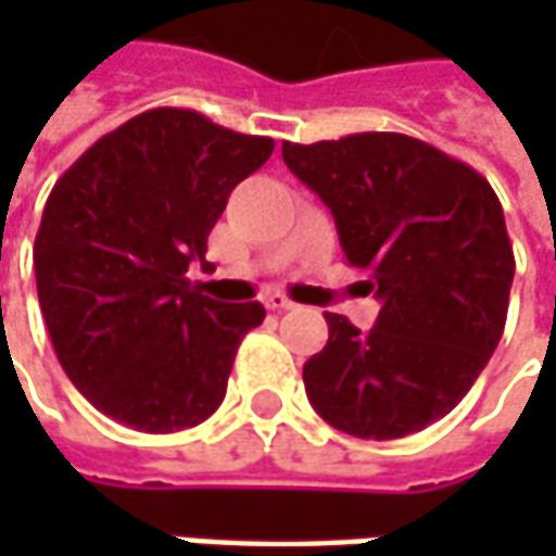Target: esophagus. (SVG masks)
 <instances>
[{
  "instance_id": "esophagus-1",
  "label": "esophagus",
  "mask_w": 556,
  "mask_h": 556,
  "mask_svg": "<svg viewBox=\"0 0 556 556\" xmlns=\"http://www.w3.org/2000/svg\"><path fill=\"white\" fill-rule=\"evenodd\" d=\"M263 303H266V309H271V312L293 309V300H290V296H285V293H266V296H263Z\"/></svg>"
}]
</instances>
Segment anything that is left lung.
Masks as SVG:
<instances>
[{"mask_svg": "<svg viewBox=\"0 0 556 556\" xmlns=\"http://www.w3.org/2000/svg\"><path fill=\"white\" fill-rule=\"evenodd\" d=\"M290 173L331 206L346 263L380 300L371 331L328 312L303 365L312 408L358 439H399L445 417L495 353L514 247L492 185L402 132L281 144Z\"/></svg>", "mask_w": 556, "mask_h": 556, "instance_id": "8db88e82", "label": "left lung"}]
</instances>
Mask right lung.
<instances>
[{"mask_svg": "<svg viewBox=\"0 0 556 556\" xmlns=\"http://www.w3.org/2000/svg\"><path fill=\"white\" fill-rule=\"evenodd\" d=\"M275 141L188 108L126 119L54 182L33 244L54 355L101 415L176 433L219 408L235 353L263 303H219L191 285L228 194Z\"/></svg>", "mask_w": 556, "mask_h": 556, "instance_id": "right-lung-1", "label": "right lung"}]
</instances>
